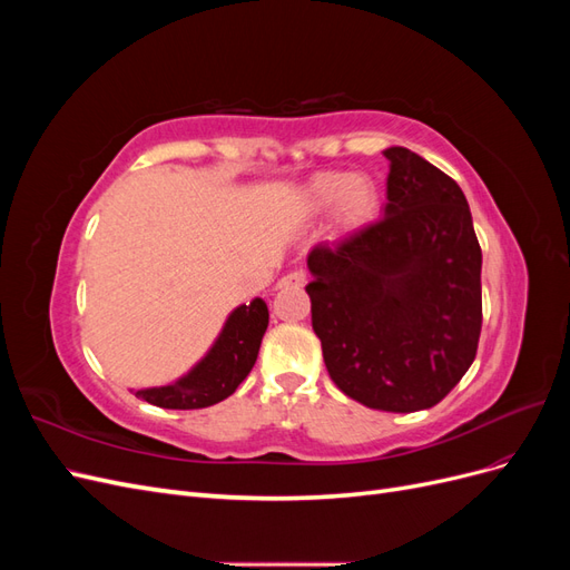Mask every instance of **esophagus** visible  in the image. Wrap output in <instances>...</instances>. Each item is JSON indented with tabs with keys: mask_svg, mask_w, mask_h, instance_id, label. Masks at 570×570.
<instances>
[{
	"mask_svg": "<svg viewBox=\"0 0 570 570\" xmlns=\"http://www.w3.org/2000/svg\"><path fill=\"white\" fill-rule=\"evenodd\" d=\"M304 283H306V273L304 271H292V273H287V275H283V278L278 281V289H287V287H304Z\"/></svg>",
	"mask_w": 570,
	"mask_h": 570,
	"instance_id": "34e87169",
	"label": "esophagus"
}]
</instances>
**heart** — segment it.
<instances>
[{
	"mask_svg": "<svg viewBox=\"0 0 570 570\" xmlns=\"http://www.w3.org/2000/svg\"><path fill=\"white\" fill-rule=\"evenodd\" d=\"M381 187L371 176L347 174V170H323L297 193L295 214L302 220H312L333 209V233L347 237L371 226L381 212Z\"/></svg>",
	"mask_w": 570,
	"mask_h": 570,
	"instance_id": "b5f03b06",
	"label": "heart"
}]
</instances>
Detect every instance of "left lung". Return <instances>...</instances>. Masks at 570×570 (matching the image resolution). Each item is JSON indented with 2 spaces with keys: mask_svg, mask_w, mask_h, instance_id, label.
Returning a JSON list of instances; mask_svg holds the SVG:
<instances>
[{
  "mask_svg": "<svg viewBox=\"0 0 570 570\" xmlns=\"http://www.w3.org/2000/svg\"><path fill=\"white\" fill-rule=\"evenodd\" d=\"M383 154V218L308 252L306 292L333 383L364 406L411 413L444 400L473 364L482 252L450 176L406 147Z\"/></svg>",
  "mask_w": 570,
  "mask_h": 570,
  "instance_id": "obj_1",
  "label": "left lung"
}]
</instances>
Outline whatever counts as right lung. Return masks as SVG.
<instances>
[{
  "label": "right lung",
  "mask_w": 570,
  "mask_h": 570,
  "mask_svg": "<svg viewBox=\"0 0 570 570\" xmlns=\"http://www.w3.org/2000/svg\"><path fill=\"white\" fill-rule=\"evenodd\" d=\"M266 327L268 306L262 297L239 304L223 323L209 352L185 375L161 387L132 390V394L161 409H204L218 404L249 375Z\"/></svg>",
  "instance_id": "right-lung-1"
}]
</instances>
